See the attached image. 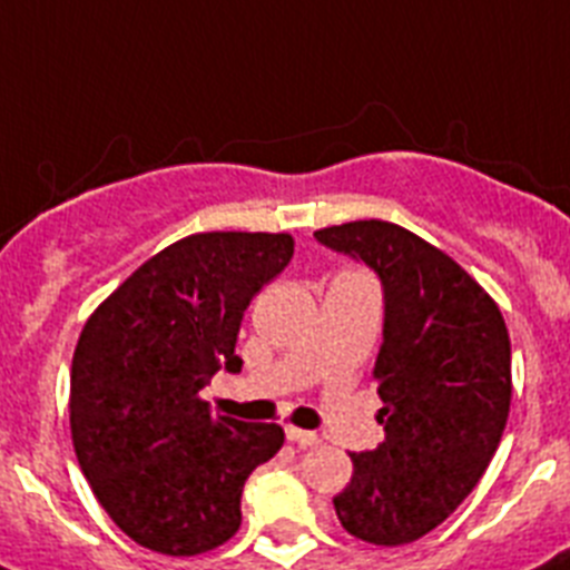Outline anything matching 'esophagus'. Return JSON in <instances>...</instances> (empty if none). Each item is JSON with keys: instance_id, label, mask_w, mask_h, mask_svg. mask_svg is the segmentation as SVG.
<instances>
[{"instance_id": "obj_1", "label": "esophagus", "mask_w": 570, "mask_h": 570, "mask_svg": "<svg viewBox=\"0 0 570 570\" xmlns=\"http://www.w3.org/2000/svg\"><path fill=\"white\" fill-rule=\"evenodd\" d=\"M286 440H292V443H297L301 449H306V445H315L317 443V434L315 432H306V429H295V425H286Z\"/></svg>"}]
</instances>
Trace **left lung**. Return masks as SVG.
I'll return each mask as SVG.
<instances>
[{
	"label": "left lung",
	"instance_id": "left-lung-1",
	"mask_svg": "<svg viewBox=\"0 0 570 570\" xmlns=\"http://www.w3.org/2000/svg\"><path fill=\"white\" fill-rule=\"evenodd\" d=\"M315 238L383 286L374 377L386 438L348 454L337 520L363 542L406 546L458 509L494 458L511 406L509 330L463 266L397 224L352 222Z\"/></svg>",
	"mask_w": 570,
	"mask_h": 570
}]
</instances>
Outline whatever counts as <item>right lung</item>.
I'll list each match as a JSON object with an SVG mask.
<instances>
[{
	"label": "right lung",
	"instance_id": "right-lung-1",
	"mask_svg": "<svg viewBox=\"0 0 570 570\" xmlns=\"http://www.w3.org/2000/svg\"><path fill=\"white\" fill-rule=\"evenodd\" d=\"M286 233H198L141 264L90 315L70 368L76 458L138 546L196 557L240 525L247 476L284 429L215 417L202 400L235 355L249 301L292 261Z\"/></svg>",
	"mask_w": 570,
	"mask_h": 570
}]
</instances>
